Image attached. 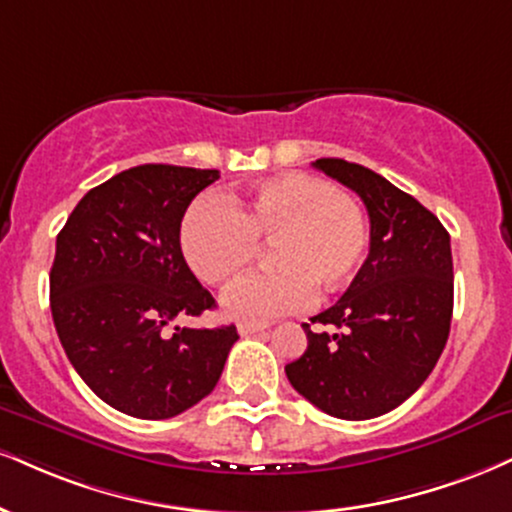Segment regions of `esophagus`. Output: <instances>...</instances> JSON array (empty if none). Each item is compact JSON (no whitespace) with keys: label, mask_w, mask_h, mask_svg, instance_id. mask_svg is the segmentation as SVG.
<instances>
[{"label":"esophagus","mask_w":512,"mask_h":512,"mask_svg":"<svg viewBox=\"0 0 512 512\" xmlns=\"http://www.w3.org/2000/svg\"><path fill=\"white\" fill-rule=\"evenodd\" d=\"M264 329H267V324H264V322H240L238 324V334L240 336L257 334V331H264Z\"/></svg>","instance_id":"1"}]
</instances>
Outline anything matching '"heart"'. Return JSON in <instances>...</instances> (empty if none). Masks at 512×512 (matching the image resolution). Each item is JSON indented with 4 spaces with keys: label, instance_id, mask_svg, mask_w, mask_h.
<instances>
[{
    "label": "heart",
    "instance_id": "1",
    "mask_svg": "<svg viewBox=\"0 0 512 512\" xmlns=\"http://www.w3.org/2000/svg\"><path fill=\"white\" fill-rule=\"evenodd\" d=\"M367 214L353 195L310 174L262 181L248 195H205L181 226V248L190 269L209 286L238 279L269 243L272 269L245 276L221 298L233 319L260 322L298 310L353 281L367 250Z\"/></svg>",
    "mask_w": 512,
    "mask_h": 512
}]
</instances>
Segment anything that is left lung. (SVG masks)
<instances>
[{
  "label": "left lung",
  "instance_id": "left-lung-1",
  "mask_svg": "<svg viewBox=\"0 0 512 512\" xmlns=\"http://www.w3.org/2000/svg\"><path fill=\"white\" fill-rule=\"evenodd\" d=\"M312 166L365 202L369 255L341 300L312 317L336 334L303 324L307 350L286 377L326 415L372 420L420 389L443 353L453 317L451 236L367 166L334 157Z\"/></svg>",
  "mask_w": 512,
  "mask_h": 512
}]
</instances>
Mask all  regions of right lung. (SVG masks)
<instances>
[{
  "instance_id": "right-lung-1",
  "label": "right lung",
  "mask_w": 512,
  "mask_h": 512,
  "mask_svg": "<svg viewBox=\"0 0 512 512\" xmlns=\"http://www.w3.org/2000/svg\"><path fill=\"white\" fill-rule=\"evenodd\" d=\"M217 169L143 164L88 190L57 236L49 305L80 379L138 420H166L209 396L236 326L188 329L214 298L183 260L181 221Z\"/></svg>"
}]
</instances>
